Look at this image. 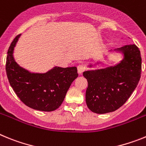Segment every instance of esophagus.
<instances>
[{
    "label": "esophagus",
    "instance_id": "34e87169",
    "mask_svg": "<svg viewBox=\"0 0 146 146\" xmlns=\"http://www.w3.org/2000/svg\"><path fill=\"white\" fill-rule=\"evenodd\" d=\"M85 69H86V68H85L84 66L82 65V64H80V65L77 66V72H78V73H79L80 74H82V72L85 71Z\"/></svg>",
    "mask_w": 146,
    "mask_h": 146
}]
</instances>
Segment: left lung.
I'll use <instances>...</instances> for the list:
<instances>
[{
	"label": "left lung",
	"instance_id": "1",
	"mask_svg": "<svg viewBox=\"0 0 146 146\" xmlns=\"http://www.w3.org/2000/svg\"><path fill=\"white\" fill-rule=\"evenodd\" d=\"M118 50L123 52L124 58L116 66L83 72L88 85L86 104L95 113H110L121 108L140 81L142 58L138 47L130 44Z\"/></svg>",
	"mask_w": 146,
	"mask_h": 146
}]
</instances>
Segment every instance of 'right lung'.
<instances>
[{"mask_svg": "<svg viewBox=\"0 0 146 146\" xmlns=\"http://www.w3.org/2000/svg\"><path fill=\"white\" fill-rule=\"evenodd\" d=\"M20 34L9 46L6 71L10 86L25 105L41 111L50 112L58 108L72 82L78 76L77 67H54L45 74L31 73L15 62L13 52Z\"/></svg>", "mask_w": 146, "mask_h": 146, "instance_id": "1", "label": "right lung"}]
</instances>
